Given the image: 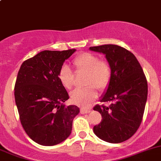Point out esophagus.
Returning a JSON list of instances; mask_svg holds the SVG:
<instances>
[{"label": "esophagus", "mask_w": 161, "mask_h": 161, "mask_svg": "<svg viewBox=\"0 0 161 161\" xmlns=\"http://www.w3.org/2000/svg\"><path fill=\"white\" fill-rule=\"evenodd\" d=\"M80 112L82 114H88L90 113V112H91V109L90 108H88V109H86V108H81Z\"/></svg>", "instance_id": "obj_1"}]
</instances>
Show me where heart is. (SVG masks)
I'll return each mask as SVG.
<instances>
[{
  "label": "heart",
  "mask_w": 161,
  "mask_h": 161,
  "mask_svg": "<svg viewBox=\"0 0 161 161\" xmlns=\"http://www.w3.org/2000/svg\"><path fill=\"white\" fill-rule=\"evenodd\" d=\"M73 65L77 72L86 73L85 85L88 86L75 89L70 93L71 101L80 107L86 108L97 98V92L103 90L109 85L111 70L108 61L99 60L95 54L83 53L73 60ZM74 75L68 64H63L58 72V79L66 90H70L73 86Z\"/></svg>",
  "instance_id": "obj_1"
}]
</instances>
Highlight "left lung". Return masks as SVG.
<instances>
[{
  "label": "left lung",
  "instance_id": "1",
  "mask_svg": "<svg viewBox=\"0 0 161 161\" xmlns=\"http://www.w3.org/2000/svg\"><path fill=\"white\" fill-rule=\"evenodd\" d=\"M105 55L111 70L109 85L100 97L109 107H94L102 121L93 127L96 136L105 142L119 143L136 133L142 121L147 100L146 76L137 58L121 47L106 44L90 47Z\"/></svg>",
  "mask_w": 161,
  "mask_h": 161
}]
</instances>
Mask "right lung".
<instances>
[{"instance_id": "1", "label": "right lung", "mask_w": 161, "mask_h": 161, "mask_svg": "<svg viewBox=\"0 0 161 161\" xmlns=\"http://www.w3.org/2000/svg\"><path fill=\"white\" fill-rule=\"evenodd\" d=\"M75 51L43 50L24 61L18 73L14 99L21 123L40 145L50 147L65 140L79 113L75 105L65 106L69 94L58 79L63 63Z\"/></svg>"}]
</instances>
